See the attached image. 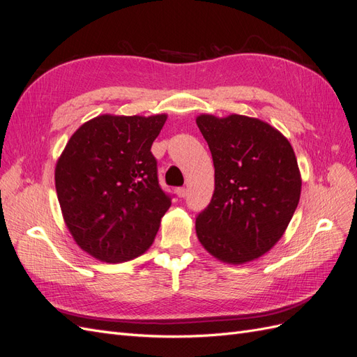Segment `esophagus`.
<instances>
[{
	"instance_id": "esophagus-1",
	"label": "esophagus",
	"mask_w": 357,
	"mask_h": 357,
	"mask_svg": "<svg viewBox=\"0 0 357 357\" xmlns=\"http://www.w3.org/2000/svg\"><path fill=\"white\" fill-rule=\"evenodd\" d=\"M176 195H177L178 198H185V197L188 195V190H186L185 188H177V189H176Z\"/></svg>"
}]
</instances>
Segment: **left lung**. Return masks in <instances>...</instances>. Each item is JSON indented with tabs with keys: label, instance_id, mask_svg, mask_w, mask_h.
<instances>
[{
	"label": "left lung",
	"instance_id": "1",
	"mask_svg": "<svg viewBox=\"0 0 357 357\" xmlns=\"http://www.w3.org/2000/svg\"><path fill=\"white\" fill-rule=\"evenodd\" d=\"M197 125L214 164L211 202L195 222L202 247L243 265L280 241L301 197V171L289 139L257 117L202 113Z\"/></svg>",
	"mask_w": 357,
	"mask_h": 357
}]
</instances>
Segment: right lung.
I'll return each instance as SVG.
<instances>
[{
    "instance_id": "obj_1",
    "label": "right lung",
    "mask_w": 357,
    "mask_h": 357,
    "mask_svg": "<svg viewBox=\"0 0 357 357\" xmlns=\"http://www.w3.org/2000/svg\"><path fill=\"white\" fill-rule=\"evenodd\" d=\"M168 114H100L75 131L55 167L61 213L83 252L107 264L143 255L171 201L152 147Z\"/></svg>"
}]
</instances>
